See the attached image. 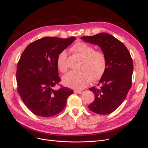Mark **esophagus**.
<instances>
[{"mask_svg":"<svg viewBox=\"0 0 148 148\" xmlns=\"http://www.w3.org/2000/svg\"><path fill=\"white\" fill-rule=\"evenodd\" d=\"M74 92H75L76 93H78V94H82L84 91L82 90H78V89H76V90L74 91Z\"/></svg>","mask_w":148,"mask_h":148,"instance_id":"obj_1","label":"esophagus"}]
</instances>
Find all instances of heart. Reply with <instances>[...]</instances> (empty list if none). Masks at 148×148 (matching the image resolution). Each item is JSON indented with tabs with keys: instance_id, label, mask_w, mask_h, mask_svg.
Returning <instances> with one entry per match:
<instances>
[{
	"instance_id": "heart-1",
	"label": "heart",
	"mask_w": 148,
	"mask_h": 148,
	"mask_svg": "<svg viewBox=\"0 0 148 148\" xmlns=\"http://www.w3.org/2000/svg\"><path fill=\"white\" fill-rule=\"evenodd\" d=\"M72 49L83 58L79 71H71L63 77L64 83L71 88L81 89L91 83L92 79L97 80L104 75L107 59L104 53L101 51H95V48L83 42L75 43ZM67 51L62 50L57 57V69L62 73L68 69L66 64Z\"/></svg>"
}]
</instances>
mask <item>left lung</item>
I'll list each match as a JSON object with an SVG mask.
<instances>
[{
  "label": "left lung",
  "mask_w": 148,
  "mask_h": 148,
  "mask_svg": "<svg viewBox=\"0 0 148 148\" xmlns=\"http://www.w3.org/2000/svg\"><path fill=\"white\" fill-rule=\"evenodd\" d=\"M81 38L101 47L106 55V69L98 84L101 87L89 89L95 98L88 108L97 114H109L122 104L132 87L133 64L131 55L122 42L108 33Z\"/></svg>",
  "instance_id": "1"
}]
</instances>
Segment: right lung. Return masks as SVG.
<instances>
[{
    "mask_svg": "<svg viewBox=\"0 0 148 148\" xmlns=\"http://www.w3.org/2000/svg\"><path fill=\"white\" fill-rule=\"evenodd\" d=\"M75 40L45 37L29 44L18 62L16 79L17 91L25 106L40 117H50L59 114L73 91L59 84L60 78L57 57Z\"/></svg>",
    "mask_w": 148,
    "mask_h": 148,
    "instance_id": "add662e5",
    "label": "right lung"
}]
</instances>
